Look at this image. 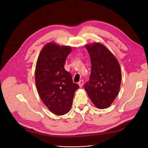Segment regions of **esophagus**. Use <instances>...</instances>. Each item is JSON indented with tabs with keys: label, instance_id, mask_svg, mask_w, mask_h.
Segmentation results:
<instances>
[{
	"label": "esophagus",
	"instance_id": "esophagus-1",
	"mask_svg": "<svg viewBox=\"0 0 148 148\" xmlns=\"http://www.w3.org/2000/svg\"><path fill=\"white\" fill-rule=\"evenodd\" d=\"M83 84H84V81H83V80H81L79 82H78V85H79L80 88H82V87Z\"/></svg>",
	"mask_w": 148,
	"mask_h": 148
}]
</instances>
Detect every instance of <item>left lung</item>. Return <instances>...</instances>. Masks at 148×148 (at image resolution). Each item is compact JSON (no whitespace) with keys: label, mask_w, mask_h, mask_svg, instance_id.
<instances>
[{"label":"left lung","mask_w":148,"mask_h":148,"mask_svg":"<svg viewBox=\"0 0 148 148\" xmlns=\"http://www.w3.org/2000/svg\"><path fill=\"white\" fill-rule=\"evenodd\" d=\"M91 62L89 81L84 88L94 105L99 109L109 108L119 93L122 79L116 58L100 43L85 45Z\"/></svg>","instance_id":"1"}]
</instances>
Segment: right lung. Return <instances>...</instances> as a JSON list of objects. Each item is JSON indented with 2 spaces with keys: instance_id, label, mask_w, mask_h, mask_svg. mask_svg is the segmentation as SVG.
<instances>
[{
  "instance_id": "add662e5",
  "label": "right lung",
  "mask_w": 148,
  "mask_h": 148,
  "mask_svg": "<svg viewBox=\"0 0 148 148\" xmlns=\"http://www.w3.org/2000/svg\"><path fill=\"white\" fill-rule=\"evenodd\" d=\"M71 51V47L49 42L41 50L36 62L38 92L45 105L57 115H63L71 110L75 92L79 88L64 67Z\"/></svg>"
}]
</instances>
